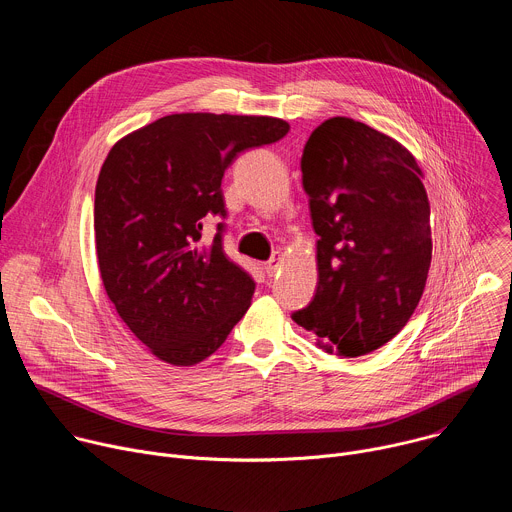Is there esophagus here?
<instances>
[{"mask_svg":"<svg viewBox=\"0 0 512 512\" xmlns=\"http://www.w3.org/2000/svg\"><path fill=\"white\" fill-rule=\"evenodd\" d=\"M279 265H281V255L275 253V255L265 263V273H267L269 277H273V275L279 271Z\"/></svg>","mask_w":512,"mask_h":512,"instance_id":"esophagus-1","label":"esophagus"}]
</instances>
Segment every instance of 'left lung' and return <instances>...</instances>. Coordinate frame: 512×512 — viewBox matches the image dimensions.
I'll return each instance as SVG.
<instances>
[{
  "instance_id": "1",
  "label": "left lung",
  "mask_w": 512,
  "mask_h": 512,
  "mask_svg": "<svg viewBox=\"0 0 512 512\" xmlns=\"http://www.w3.org/2000/svg\"><path fill=\"white\" fill-rule=\"evenodd\" d=\"M423 172L403 145L350 117L318 125L302 182L318 239V287L294 318L338 356L369 354L409 322L431 265Z\"/></svg>"
}]
</instances>
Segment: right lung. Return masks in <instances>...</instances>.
Listing matches in <instances>:
<instances>
[{"label":"right lung","instance_id":"add662e5","mask_svg":"<svg viewBox=\"0 0 512 512\" xmlns=\"http://www.w3.org/2000/svg\"><path fill=\"white\" fill-rule=\"evenodd\" d=\"M289 123L265 115L176 113L121 137L95 188V245L107 296L160 360L192 367L221 346L251 306L255 281L223 251L221 182L233 160Z\"/></svg>","mask_w":512,"mask_h":512}]
</instances>
